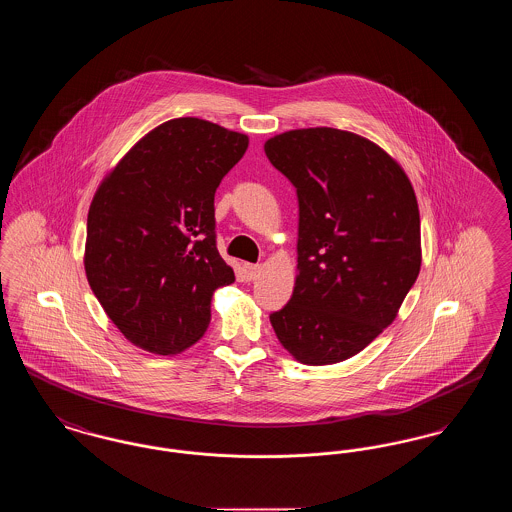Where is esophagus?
Segmentation results:
<instances>
[{"mask_svg":"<svg viewBox=\"0 0 512 512\" xmlns=\"http://www.w3.org/2000/svg\"><path fill=\"white\" fill-rule=\"evenodd\" d=\"M259 272H261V267H259V265H251V263H245V265H244L245 280H255V278H257V276H259Z\"/></svg>","mask_w":512,"mask_h":512,"instance_id":"34e87169","label":"esophagus"}]
</instances>
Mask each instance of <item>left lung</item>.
<instances>
[{
  "instance_id": "left-lung-1",
  "label": "left lung",
  "mask_w": 512,
  "mask_h": 512,
  "mask_svg": "<svg viewBox=\"0 0 512 512\" xmlns=\"http://www.w3.org/2000/svg\"><path fill=\"white\" fill-rule=\"evenodd\" d=\"M265 153L299 199L292 299L270 324L295 361L341 363L390 326L416 282L413 184L388 151L338 128L276 134Z\"/></svg>"
}]
</instances>
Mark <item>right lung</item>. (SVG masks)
<instances>
[{
    "instance_id": "right-lung-1",
    "label": "right lung",
    "mask_w": 512,
    "mask_h": 512,
    "mask_svg": "<svg viewBox=\"0 0 512 512\" xmlns=\"http://www.w3.org/2000/svg\"><path fill=\"white\" fill-rule=\"evenodd\" d=\"M249 138L182 117L149 130L105 174L88 211L84 268L103 311L136 347L176 355L234 282L215 244V192Z\"/></svg>"
}]
</instances>
